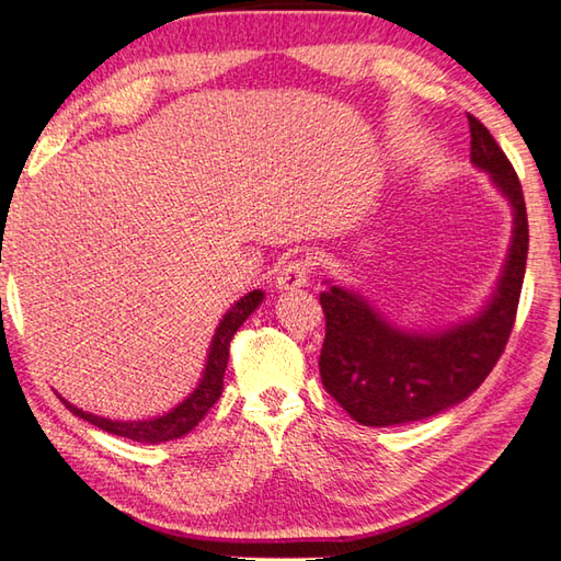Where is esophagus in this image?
<instances>
[{
  "instance_id": "1",
  "label": "esophagus",
  "mask_w": 561,
  "mask_h": 561,
  "mask_svg": "<svg viewBox=\"0 0 561 561\" xmlns=\"http://www.w3.org/2000/svg\"><path fill=\"white\" fill-rule=\"evenodd\" d=\"M311 277V260L309 257H296L287 262L277 274V289L289 291V289H301L309 284Z\"/></svg>"
}]
</instances>
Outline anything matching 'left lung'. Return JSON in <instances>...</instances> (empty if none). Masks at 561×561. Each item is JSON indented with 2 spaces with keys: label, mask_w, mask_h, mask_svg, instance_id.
I'll list each match as a JSON object with an SVG mask.
<instances>
[{
  "label": "left lung",
  "mask_w": 561,
  "mask_h": 561,
  "mask_svg": "<svg viewBox=\"0 0 561 561\" xmlns=\"http://www.w3.org/2000/svg\"><path fill=\"white\" fill-rule=\"evenodd\" d=\"M467 118L471 162L491 174L513 206L506 265L484 309L437 333L401 331L365 296L337 284L321 294L325 340L318 367L323 387L362 425H403L462 403L489 377L511 337L528 260V214L506 152L479 118Z\"/></svg>",
  "instance_id": "left-lung-1"
}]
</instances>
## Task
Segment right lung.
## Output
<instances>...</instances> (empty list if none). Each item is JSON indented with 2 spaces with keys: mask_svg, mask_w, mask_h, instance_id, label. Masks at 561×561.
I'll list each match as a JSON object with an SVG mask.
<instances>
[{
  "mask_svg": "<svg viewBox=\"0 0 561 561\" xmlns=\"http://www.w3.org/2000/svg\"><path fill=\"white\" fill-rule=\"evenodd\" d=\"M262 299H265V294H262L260 289L250 291L221 318V323H218L216 333H214L211 345H208L206 367H204V375H202L199 383H196V389L180 405H174L172 411L158 415V419H150V421H112V419H102V415H94V413H87L82 409H77V405H72L70 401H65L60 393H58V397L65 403V409L75 413L77 419H82L87 423L102 427V431L112 433V435L128 437V440H134V443H150V445L178 440V437L194 431V425H199V421L204 419L208 411H211V405L218 401V397H221L224 375H226V367H228L230 340H233L238 328L245 323V318L262 304Z\"/></svg>",
  "mask_w": 561,
  "mask_h": 561,
  "instance_id": "add662e5",
  "label": "right lung"
}]
</instances>
